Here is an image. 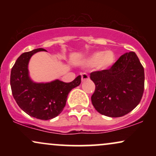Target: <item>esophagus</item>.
I'll list each match as a JSON object with an SVG mask.
<instances>
[{"label":"esophagus","instance_id":"esophagus-1","mask_svg":"<svg viewBox=\"0 0 156 156\" xmlns=\"http://www.w3.org/2000/svg\"><path fill=\"white\" fill-rule=\"evenodd\" d=\"M89 79V76L87 74V73H83V74L81 75V80H82V81H85V80H87Z\"/></svg>","mask_w":156,"mask_h":156}]
</instances>
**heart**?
Segmentation results:
<instances>
[{"instance_id": "obj_1", "label": "heart", "mask_w": 156, "mask_h": 156, "mask_svg": "<svg viewBox=\"0 0 156 156\" xmlns=\"http://www.w3.org/2000/svg\"><path fill=\"white\" fill-rule=\"evenodd\" d=\"M114 54L112 51L96 52L93 53L87 60V64L89 66H96L99 69H106L114 62Z\"/></svg>"}]
</instances>
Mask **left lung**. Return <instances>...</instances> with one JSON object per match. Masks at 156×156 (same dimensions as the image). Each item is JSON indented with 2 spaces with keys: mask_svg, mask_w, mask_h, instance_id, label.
<instances>
[{
  "mask_svg": "<svg viewBox=\"0 0 156 156\" xmlns=\"http://www.w3.org/2000/svg\"><path fill=\"white\" fill-rule=\"evenodd\" d=\"M95 89L91 97L94 108L110 117H122L140 103L144 70L134 52L121 55L108 69L90 73Z\"/></svg>",
  "mask_w": 156,
  "mask_h": 156,
  "instance_id": "8db88e82",
  "label": "left lung"
}]
</instances>
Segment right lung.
Returning <instances> with one entry per match:
<instances>
[{
    "label": "right lung",
    "instance_id": "right-lung-1",
    "mask_svg": "<svg viewBox=\"0 0 156 156\" xmlns=\"http://www.w3.org/2000/svg\"><path fill=\"white\" fill-rule=\"evenodd\" d=\"M44 51L37 48L20 55L12 68L10 84L12 95L20 108L32 117L48 120L63 111L68 94L80 85L81 77L78 76L69 83L58 80L46 83L32 82L28 77V62L32 55Z\"/></svg>",
    "mask_w": 156,
    "mask_h": 156
}]
</instances>
